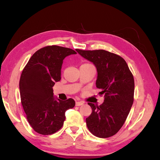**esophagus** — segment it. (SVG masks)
<instances>
[{"label":"esophagus","mask_w":160,"mask_h":160,"mask_svg":"<svg viewBox=\"0 0 160 160\" xmlns=\"http://www.w3.org/2000/svg\"><path fill=\"white\" fill-rule=\"evenodd\" d=\"M76 106H80V105H83L84 103L82 102V101H76Z\"/></svg>","instance_id":"obj_1"}]
</instances>
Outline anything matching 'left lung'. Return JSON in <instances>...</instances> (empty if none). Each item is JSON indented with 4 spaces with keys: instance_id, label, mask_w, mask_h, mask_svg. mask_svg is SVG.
<instances>
[{
    "instance_id": "8db88e82",
    "label": "left lung",
    "mask_w": 160,
    "mask_h": 160,
    "mask_svg": "<svg viewBox=\"0 0 160 160\" xmlns=\"http://www.w3.org/2000/svg\"><path fill=\"white\" fill-rule=\"evenodd\" d=\"M93 62L98 71L96 87L104 95V102L88 103L92 113L86 118L90 132L100 138L113 136L122 128L133 103L134 79L122 57L105 50L76 49Z\"/></svg>"
}]
</instances>
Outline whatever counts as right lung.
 Listing matches in <instances>:
<instances>
[{"mask_svg":"<svg viewBox=\"0 0 160 160\" xmlns=\"http://www.w3.org/2000/svg\"><path fill=\"white\" fill-rule=\"evenodd\" d=\"M77 52L69 48L47 46L36 51L22 70L19 81L21 103L28 122L36 132L51 135L59 131L65 111L74 108L75 101L57 99L52 87L61 80L62 61Z\"/></svg>","mask_w":160,"mask_h":160,"instance_id":"obj_1","label":"right lung"}]
</instances>
